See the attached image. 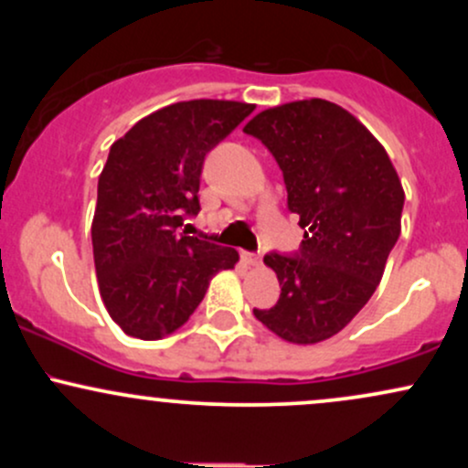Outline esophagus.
I'll list each match as a JSON object with an SVG mask.
<instances>
[{
  "label": "esophagus",
  "instance_id": "obj_1",
  "mask_svg": "<svg viewBox=\"0 0 468 468\" xmlns=\"http://www.w3.org/2000/svg\"><path fill=\"white\" fill-rule=\"evenodd\" d=\"M241 260H244V264H249V266H260L261 264V255H260V252L241 250Z\"/></svg>",
  "mask_w": 468,
  "mask_h": 468
}]
</instances>
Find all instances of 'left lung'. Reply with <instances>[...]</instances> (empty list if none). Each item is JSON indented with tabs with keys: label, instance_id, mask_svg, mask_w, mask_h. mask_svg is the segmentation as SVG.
<instances>
[{
	"label": "left lung",
	"instance_id": "obj_1",
	"mask_svg": "<svg viewBox=\"0 0 468 468\" xmlns=\"http://www.w3.org/2000/svg\"><path fill=\"white\" fill-rule=\"evenodd\" d=\"M244 132L275 155L299 216V252H268L282 294L252 314L283 341L338 335L369 302L400 235L405 191L388 152L361 121L324 99L260 112Z\"/></svg>",
	"mask_w": 468,
	"mask_h": 468
}]
</instances>
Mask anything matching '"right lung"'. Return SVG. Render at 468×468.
<instances>
[{
  "mask_svg": "<svg viewBox=\"0 0 468 468\" xmlns=\"http://www.w3.org/2000/svg\"><path fill=\"white\" fill-rule=\"evenodd\" d=\"M255 105L182 101L138 121L112 144L92 219L99 290L125 335L158 341L185 325L235 249L180 233L200 211L207 154Z\"/></svg>",
  "mask_w": 468,
  "mask_h": 468,
  "instance_id": "right-lung-1",
  "label": "right lung"
}]
</instances>
